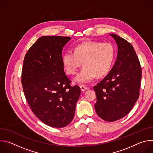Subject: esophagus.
<instances>
[{"instance_id":"obj_1","label":"esophagus","mask_w":153,"mask_h":153,"mask_svg":"<svg viewBox=\"0 0 153 153\" xmlns=\"http://www.w3.org/2000/svg\"><path fill=\"white\" fill-rule=\"evenodd\" d=\"M80 90H81V91L82 92H84L85 90H86L87 89H88V88H87V87H86V86H85L84 85H80Z\"/></svg>"}]
</instances>
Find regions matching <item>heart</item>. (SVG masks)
<instances>
[{"label": "heart", "mask_w": 153, "mask_h": 153, "mask_svg": "<svg viewBox=\"0 0 153 153\" xmlns=\"http://www.w3.org/2000/svg\"><path fill=\"white\" fill-rule=\"evenodd\" d=\"M115 57V49L110 43L88 42L77 45L74 50L67 51L62 63L67 73L74 75L82 65L84 67L75 77L79 84L88 83L96 76L103 77L110 71Z\"/></svg>", "instance_id": "1"}]
</instances>
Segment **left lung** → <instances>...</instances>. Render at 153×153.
Returning <instances> with one entry per match:
<instances>
[{"instance_id": "obj_1", "label": "left lung", "mask_w": 153, "mask_h": 153, "mask_svg": "<svg viewBox=\"0 0 153 153\" xmlns=\"http://www.w3.org/2000/svg\"><path fill=\"white\" fill-rule=\"evenodd\" d=\"M117 45V60L111 70L94 86L97 114L106 122L127 115L139 96L142 70L133 47L125 39L110 34Z\"/></svg>"}]
</instances>
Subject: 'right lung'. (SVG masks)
Returning a JSON list of instances; mask_svg holds the SVG:
<instances>
[{"instance_id": "add662e5", "label": "right lung", "mask_w": 153, "mask_h": 153, "mask_svg": "<svg viewBox=\"0 0 153 153\" xmlns=\"http://www.w3.org/2000/svg\"><path fill=\"white\" fill-rule=\"evenodd\" d=\"M71 37L42 36L27 53L22 71L25 98L36 117L54 128L67 126L73 119L81 93L71 86L62 63L63 47Z\"/></svg>"}]
</instances>
